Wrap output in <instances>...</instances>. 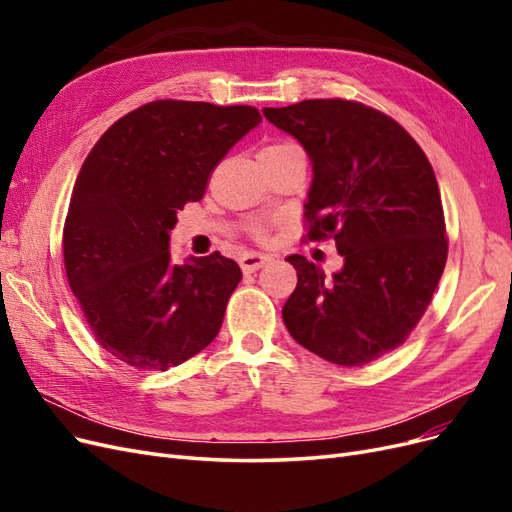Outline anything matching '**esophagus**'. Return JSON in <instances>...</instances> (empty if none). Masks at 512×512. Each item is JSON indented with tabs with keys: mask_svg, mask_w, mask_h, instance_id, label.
I'll return each instance as SVG.
<instances>
[{
	"mask_svg": "<svg viewBox=\"0 0 512 512\" xmlns=\"http://www.w3.org/2000/svg\"><path fill=\"white\" fill-rule=\"evenodd\" d=\"M269 262V256L267 254H258V252H247L241 256V269L245 273H252V271H258L262 265H267Z\"/></svg>",
	"mask_w": 512,
	"mask_h": 512,
	"instance_id": "1",
	"label": "esophagus"
}]
</instances>
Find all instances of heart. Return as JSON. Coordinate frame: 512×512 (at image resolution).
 <instances>
[{
  "mask_svg": "<svg viewBox=\"0 0 512 512\" xmlns=\"http://www.w3.org/2000/svg\"><path fill=\"white\" fill-rule=\"evenodd\" d=\"M288 147H294V145H290V143H275V145H269V147H265V149H262L260 153H269V151H282V149H288ZM256 232H262V226H256Z\"/></svg>",
  "mask_w": 512,
  "mask_h": 512,
  "instance_id": "heart-1",
  "label": "heart"
}]
</instances>
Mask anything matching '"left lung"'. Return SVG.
Here are the masks:
<instances>
[{
  "instance_id": "8db88e82",
  "label": "left lung",
  "mask_w": 512,
  "mask_h": 512,
  "mask_svg": "<svg viewBox=\"0 0 512 512\" xmlns=\"http://www.w3.org/2000/svg\"><path fill=\"white\" fill-rule=\"evenodd\" d=\"M262 115L312 164L309 239L333 237L344 258L333 275L305 256L286 258L299 277L282 309L286 329L324 361H374L406 342L446 265L433 168L395 119L359 102L303 100Z\"/></svg>"
}]
</instances>
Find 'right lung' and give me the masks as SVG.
<instances>
[{
    "instance_id": "1",
    "label": "right lung",
    "mask_w": 512,
    "mask_h": 512,
    "mask_svg": "<svg viewBox=\"0 0 512 512\" xmlns=\"http://www.w3.org/2000/svg\"><path fill=\"white\" fill-rule=\"evenodd\" d=\"M258 123L254 106L158 100L115 121L89 151L70 198L64 262L91 333L115 359L166 371L218 335L241 269L220 252L177 265L170 230Z\"/></svg>"
}]
</instances>
